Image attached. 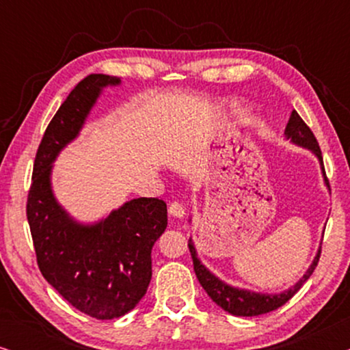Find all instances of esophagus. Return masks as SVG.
I'll return each instance as SVG.
<instances>
[{
  "instance_id": "esophagus-1",
  "label": "esophagus",
  "mask_w": 350,
  "mask_h": 350,
  "mask_svg": "<svg viewBox=\"0 0 350 350\" xmlns=\"http://www.w3.org/2000/svg\"><path fill=\"white\" fill-rule=\"evenodd\" d=\"M169 213L175 218H181L185 215V207L178 202V200H174V202H170L169 205Z\"/></svg>"
}]
</instances>
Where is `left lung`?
<instances>
[{"label":"left lung","instance_id":"obj_1","mask_svg":"<svg viewBox=\"0 0 350 350\" xmlns=\"http://www.w3.org/2000/svg\"><path fill=\"white\" fill-rule=\"evenodd\" d=\"M285 135L291 138V142L296 143V145L309 148L310 151L315 152V156H317L320 161V165H322L325 181H327V185L329 188L327 174H325L322 151H320L317 138H315V135L309 129L308 124L303 121V118H301L299 114L295 111V109L291 111L288 124H286ZM188 247L191 252V258H193L194 272H196V275H198V280L200 282V285H202V288L207 291V295L219 306V308H223L226 312L232 314V315H241V317H253V315L267 314V312H271V310L279 309L280 306H284L286 303V301L293 298V296L298 293V290L301 288V286L304 285V282L308 280L310 275H312L314 269L319 265L320 253H322V248H320L314 262L309 267V271L306 272L303 279H301L298 284L293 286V288H290L288 291H284V293H280V295H260V293H252V291H247V290L232 288V286L223 284V282L218 280L217 277L212 274V272L207 271L202 265H200L191 239L188 241Z\"/></svg>","mask_w":350,"mask_h":350}]
</instances>
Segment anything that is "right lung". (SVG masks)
Returning a JSON list of instances; mask_svg holds the SVG:
<instances>
[{"instance_id": "obj_1", "label": "right lung", "mask_w": 350, "mask_h": 350, "mask_svg": "<svg viewBox=\"0 0 350 350\" xmlns=\"http://www.w3.org/2000/svg\"><path fill=\"white\" fill-rule=\"evenodd\" d=\"M119 78L90 75L62 103L47 126L33 164L27 219L44 279L89 317H121L145 296L151 280V250L167 228V205L140 198L114 210L95 226L75 223L52 196L51 164L78 135L100 90Z\"/></svg>"}]
</instances>
